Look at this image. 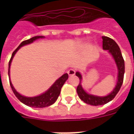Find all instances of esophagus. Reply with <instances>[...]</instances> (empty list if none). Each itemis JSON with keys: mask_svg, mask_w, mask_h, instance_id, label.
Instances as JSON below:
<instances>
[{"mask_svg": "<svg viewBox=\"0 0 134 134\" xmlns=\"http://www.w3.org/2000/svg\"><path fill=\"white\" fill-rule=\"evenodd\" d=\"M75 73H76L75 70L72 69H69V71H67V74H68V75L69 76H74V74H75Z\"/></svg>", "mask_w": 134, "mask_h": 134, "instance_id": "34e87169", "label": "esophagus"}]
</instances>
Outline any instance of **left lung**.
Instances as JSON below:
<instances>
[{
  "instance_id": "8db88e82",
  "label": "left lung",
  "mask_w": 134,
  "mask_h": 134,
  "mask_svg": "<svg viewBox=\"0 0 134 134\" xmlns=\"http://www.w3.org/2000/svg\"><path fill=\"white\" fill-rule=\"evenodd\" d=\"M103 40V49L108 51V52L112 55L115 62L116 63L118 70V82L114 90L110 92L108 95L105 97H98L92 94H90L86 92L83 90L81 86V74L79 72H76V76L79 78L80 83L76 88L78 95L82 101H83L86 104L92 105V106H100L107 104L111 100L114 99L118 92L120 89L122 85L124 74H125V60L123 59L122 55L121 53L120 48L117 44V43L113 40L110 37L106 36H102Z\"/></svg>"
}]
</instances>
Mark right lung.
I'll return each instance as SVG.
<instances>
[{"instance_id":"add662e5","label":"right lung","mask_w":134,"mask_h":134,"mask_svg":"<svg viewBox=\"0 0 134 134\" xmlns=\"http://www.w3.org/2000/svg\"><path fill=\"white\" fill-rule=\"evenodd\" d=\"M44 36H35L33 37L32 38L25 40L24 42H22L20 45L18 46L17 48H16L15 51L12 53V57L9 62V69H8V76H9V67H10V65H11L12 60V58L14 56V55L16 53L19 49L21 46H24V45L29 44L30 43L33 42L35 40H36L37 39L40 38H44ZM68 79V74H63L61 77H60L53 84L51 87L49 89L44 92L43 94H40V95L37 96V97H27L25 96H23L21 94H20L18 92L16 91V90L12 86V84L10 81V78L9 77V84L11 86L12 90L13 91L14 94H15V96L17 97V99L19 100L20 102H22L23 104H24L26 106H30V107H32V108H44V107H47L51 105H52L57 100L58 96L60 95L61 91V88L65 83V81H67Z\"/></svg>"}]
</instances>
